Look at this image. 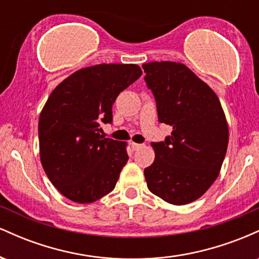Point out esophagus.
I'll list each match as a JSON object with an SVG mask.
<instances>
[{
    "instance_id": "esophagus-1",
    "label": "esophagus",
    "mask_w": 259,
    "mask_h": 259,
    "mask_svg": "<svg viewBox=\"0 0 259 259\" xmlns=\"http://www.w3.org/2000/svg\"><path fill=\"white\" fill-rule=\"evenodd\" d=\"M130 146H132V148L134 151H136V150H139L140 147L142 146V145H140V144H136V142H130Z\"/></svg>"
}]
</instances>
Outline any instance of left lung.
Instances as JSON below:
<instances>
[{"label": "left lung", "mask_w": 259, "mask_h": 259, "mask_svg": "<svg viewBox=\"0 0 259 259\" xmlns=\"http://www.w3.org/2000/svg\"><path fill=\"white\" fill-rule=\"evenodd\" d=\"M142 68L158 120L173 127L164 141L151 144L156 158L144 170L147 187L168 203H190L221 171L229 141L224 111L214 91L186 65L151 62Z\"/></svg>", "instance_id": "obj_1"}]
</instances>
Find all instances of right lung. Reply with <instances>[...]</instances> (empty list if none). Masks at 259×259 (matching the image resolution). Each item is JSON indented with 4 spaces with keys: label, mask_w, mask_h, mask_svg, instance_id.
<instances>
[{
    "label": "right lung",
    "mask_w": 259,
    "mask_h": 259,
    "mask_svg": "<svg viewBox=\"0 0 259 259\" xmlns=\"http://www.w3.org/2000/svg\"><path fill=\"white\" fill-rule=\"evenodd\" d=\"M136 64L82 68L50 95L38 119L40 159L62 195L91 203L109 194L126 164V142L103 138L102 124L113 120L112 106L121 91L141 76Z\"/></svg>",
    "instance_id": "add662e5"
}]
</instances>
